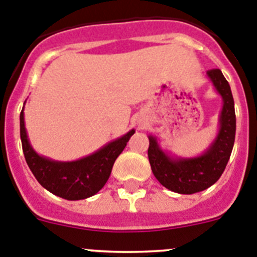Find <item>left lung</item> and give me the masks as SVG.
Instances as JSON below:
<instances>
[{"label":"left lung","mask_w":257,"mask_h":257,"mask_svg":"<svg viewBox=\"0 0 257 257\" xmlns=\"http://www.w3.org/2000/svg\"><path fill=\"white\" fill-rule=\"evenodd\" d=\"M207 77L223 100L218 134L209 149L196 157H173L161 149L156 137L149 136L152 173L165 188L180 195H192L211 187L223 174L234 145L235 112L230 85L219 69L207 71Z\"/></svg>","instance_id":"1"}]
</instances>
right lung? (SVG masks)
Returning <instances> with one entry per match:
<instances>
[{"mask_svg":"<svg viewBox=\"0 0 257 257\" xmlns=\"http://www.w3.org/2000/svg\"><path fill=\"white\" fill-rule=\"evenodd\" d=\"M134 132L132 129L79 160L56 161L34 151L25 129L24 107L20 112V138L28 166L43 188L69 201L91 197L105 186L115 160L125 149Z\"/></svg>","mask_w":257,"mask_h":257,"instance_id":"obj_1","label":"right lung"}]
</instances>
